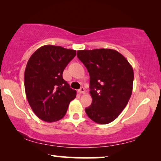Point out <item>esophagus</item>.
Here are the masks:
<instances>
[{"instance_id":"1","label":"esophagus","mask_w":161,"mask_h":161,"mask_svg":"<svg viewBox=\"0 0 161 161\" xmlns=\"http://www.w3.org/2000/svg\"><path fill=\"white\" fill-rule=\"evenodd\" d=\"M78 92H79V93H80V94H84L85 93V89L83 87H81L80 89L78 90Z\"/></svg>"}]
</instances>
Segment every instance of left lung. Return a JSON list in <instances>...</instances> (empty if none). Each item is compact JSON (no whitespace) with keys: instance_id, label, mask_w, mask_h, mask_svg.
<instances>
[{"instance_id":"8db88e82","label":"left lung","mask_w":161,"mask_h":161,"mask_svg":"<svg viewBox=\"0 0 161 161\" xmlns=\"http://www.w3.org/2000/svg\"><path fill=\"white\" fill-rule=\"evenodd\" d=\"M78 58L90 76L92 105L85 109L94 122L105 125L118 117L133 92V69L120 53L112 49L78 50Z\"/></svg>"}]
</instances>
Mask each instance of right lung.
Wrapping results in <instances>:
<instances>
[{"label": "right lung", "instance_id": "obj_1", "mask_svg": "<svg viewBox=\"0 0 161 161\" xmlns=\"http://www.w3.org/2000/svg\"><path fill=\"white\" fill-rule=\"evenodd\" d=\"M76 51L61 46L44 45L30 57L25 70L26 97L34 113L47 122L62 119L76 91L63 79V72Z\"/></svg>", "mask_w": 161, "mask_h": 161}]
</instances>
